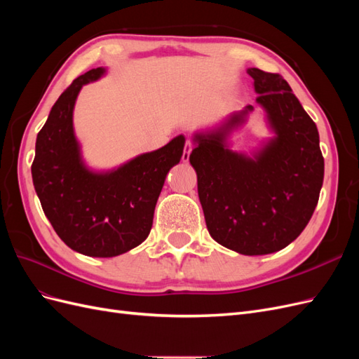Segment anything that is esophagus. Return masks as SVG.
Segmentation results:
<instances>
[{
  "label": "esophagus",
  "mask_w": 359,
  "mask_h": 359,
  "mask_svg": "<svg viewBox=\"0 0 359 359\" xmlns=\"http://www.w3.org/2000/svg\"><path fill=\"white\" fill-rule=\"evenodd\" d=\"M191 149H193V144L190 142V140H187V142H186V147H184V153H182V161H189V158H190V154H191Z\"/></svg>",
  "instance_id": "1"
}]
</instances>
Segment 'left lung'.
Returning <instances> with one entry per match:
<instances>
[{
  "mask_svg": "<svg viewBox=\"0 0 359 359\" xmlns=\"http://www.w3.org/2000/svg\"><path fill=\"white\" fill-rule=\"evenodd\" d=\"M256 102L274 136L253 156L231 149L229 136L253 106L208 132L194 133L190 163L210 235L245 256L276 253L310 222L323 182L319 132L289 83L277 73L247 69Z\"/></svg>",
  "mask_w": 359,
  "mask_h": 359,
  "instance_id": "8db88e82",
  "label": "left lung"
}]
</instances>
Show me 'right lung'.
Masks as SVG:
<instances>
[{
	"mask_svg": "<svg viewBox=\"0 0 359 359\" xmlns=\"http://www.w3.org/2000/svg\"><path fill=\"white\" fill-rule=\"evenodd\" d=\"M97 67L74 79L52 106L36 140L32 182L57 235L72 250L91 257H114L147 240L168 172L180 163L186 137L140 154L112 170L83 163L74 136L73 109L83 85L100 79Z\"/></svg>",
	"mask_w": 359,
	"mask_h": 359,
	"instance_id": "add662e5",
	"label": "right lung"
}]
</instances>
